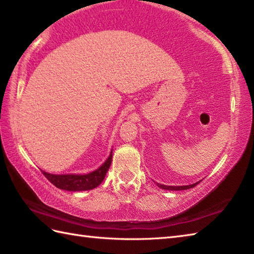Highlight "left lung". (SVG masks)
I'll return each instance as SVG.
<instances>
[{"label":"left lung","mask_w":254,"mask_h":254,"mask_svg":"<svg viewBox=\"0 0 254 254\" xmlns=\"http://www.w3.org/2000/svg\"><path fill=\"white\" fill-rule=\"evenodd\" d=\"M198 182L193 183V185H189V186H165V185H160V183H156L158 188L163 189V190H169V191H182V190H188V189H191L195 187Z\"/></svg>","instance_id":"1"}]
</instances>
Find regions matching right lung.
<instances>
[{"label":"right lung","mask_w":254,"mask_h":254,"mask_svg":"<svg viewBox=\"0 0 254 254\" xmlns=\"http://www.w3.org/2000/svg\"><path fill=\"white\" fill-rule=\"evenodd\" d=\"M112 161V149L108 156L106 161L96 170L88 172V174L76 175V174H65V175H53L42 170L46 178L52 185L57 188L65 191L79 192L88 191L98 187L104 181L107 171L109 170Z\"/></svg>","instance_id":"add662e5"}]
</instances>
